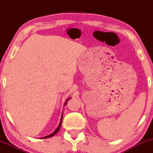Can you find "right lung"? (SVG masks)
I'll return each mask as SVG.
<instances>
[{
	"label": "right lung",
	"instance_id": "obj_1",
	"mask_svg": "<svg viewBox=\"0 0 153 153\" xmlns=\"http://www.w3.org/2000/svg\"><path fill=\"white\" fill-rule=\"evenodd\" d=\"M70 99H68L66 100V101H65V106L66 105V103H67V102H68V100H69ZM62 117H61V119H60V122H59V125H58V127H57V129H55V130H54V131L53 133H52V134H50V135H48V136H46V137H42V138H44V139H46V138H49V137H52V136H54V134H57V132H58V131L59 130V129H60V127H61V124H62Z\"/></svg>",
	"mask_w": 153,
	"mask_h": 153
}]
</instances>
